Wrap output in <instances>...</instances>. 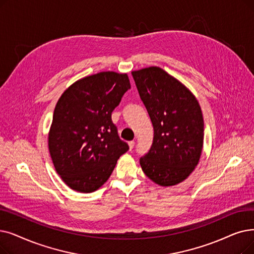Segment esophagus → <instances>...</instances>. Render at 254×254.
I'll list each match as a JSON object with an SVG mask.
<instances>
[{"instance_id": "esophagus-1", "label": "esophagus", "mask_w": 254, "mask_h": 254, "mask_svg": "<svg viewBox=\"0 0 254 254\" xmlns=\"http://www.w3.org/2000/svg\"><path fill=\"white\" fill-rule=\"evenodd\" d=\"M134 145H135V142H134V141H129V142H128V147H129L130 150L134 148Z\"/></svg>"}]
</instances>
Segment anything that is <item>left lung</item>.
<instances>
[{"label":"left lung","instance_id":"8db88e82","mask_svg":"<svg viewBox=\"0 0 254 254\" xmlns=\"http://www.w3.org/2000/svg\"><path fill=\"white\" fill-rule=\"evenodd\" d=\"M153 126V142L140 159L143 172L162 187L184 182L199 163L204 124L195 95L158 66L131 71Z\"/></svg>","mask_w":254,"mask_h":254}]
</instances>
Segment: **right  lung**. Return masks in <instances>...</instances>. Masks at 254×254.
I'll return each instance as SVG.
<instances>
[{"label": "right lung", "instance_id": "add662e5", "mask_svg": "<svg viewBox=\"0 0 254 254\" xmlns=\"http://www.w3.org/2000/svg\"><path fill=\"white\" fill-rule=\"evenodd\" d=\"M129 88L127 73L102 71L75 81L58 100L49 150L56 172L73 191L100 189L128 150L111 115Z\"/></svg>", "mask_w": 254, "mask_h": 254}]
</instances>
